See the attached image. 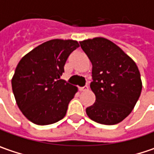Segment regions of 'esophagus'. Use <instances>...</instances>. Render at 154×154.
Listing matches in <instances>:
<instances>
[{
  "mask_svg": "<svg viewBox=\"0 0 154 154\" xmlns=\"http://www.w3.org/2000/svg\"><path fill=\"white\" fill-rule=\"evenodd\" d=\"M88 89V88L87 87V86H85V87H81V88H79V90L81 91V92H82V91H87Z\"/></svg>",
  "mask_w": 154,
  "mask_h": 154,
  "instance_id": "esophagus-1",
  "label": "esophagus"
}]
</instances>
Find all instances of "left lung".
Segmentation results:
<instances>
[{
	"label": "left lung",
	"mask_w": 154,
	"mask_h": 154,
	"mask_svg": "<svg viewBox=\"0 0 154 154\" xmlns=\"http://www.w3.org/2000/svg\"><path fill=\"white\" fill-rule=\"evenodd\" d=\"M92 63L91 90L95 102L86 109L96 123L112 125L122 122L131 112L142 90L137 65L116 44L104 38L80 42Z\"/></svg>",
	"instance_id": "obj_1"
}]
</instances>
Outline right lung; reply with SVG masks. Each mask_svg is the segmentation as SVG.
Masks as SVG:
<instances>
[{
    "label": "right lung",
    "instance_id": "add662e5",
    "mask_svg": "<svg viewBox=\"0 0 154 154\" xmlns=\"http://www.w3.org/2000/svg\"><path fill=\"white\" fill-rule=\"evenodd\" d=\"M75 40L52 39L22 58L12 78L17 106L30 122L47 125L61 120L78 88L60 77Z\"/></svg>",
    "mask_w": 154,
    "mask_h": 154
}]
</instances>
